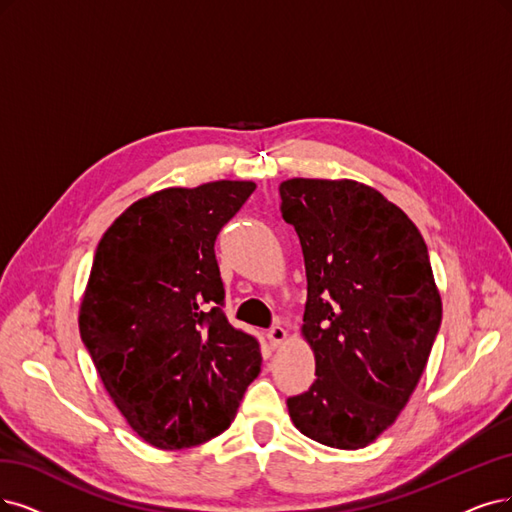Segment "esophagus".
Instances as JSON below:
<instances>
[{"label":"esophagus","mask_w":512,"mask_h":512,"mask_svg":"<svg viewBox=\"0 0 512 512\" xmlns=\"http://www.w3.org/2000/svg\"><path fill=\"white\" fill-rule=\"evenodd\" d=\"M268 339H270V346H272V348H278V346L287 339V331L282 329L280 325H276V327H272V329L268 331Z\"/></svg>","instance_id":"34e87169"}]
</instances>
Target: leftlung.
Here are the masks:
<instances>
[{
  "instance_id": "8db88e82",
  "label": "left lung",
  "mask_w": 512,
  "mask_h": 512,
  "mask_svg": "<svg viewBox=\"0 0 512 512\" xmlns=\"http://www.w3.org/2000/svg\"><path fill=\"white\" fill-rule=\"evenodd\" d=\"M280 198L304 251L301 337L316 361L289 415L312 441L367 447L405 409L441 327L426 242L399 206L352 179H287Z\"/></svg>"
}]
</instances>
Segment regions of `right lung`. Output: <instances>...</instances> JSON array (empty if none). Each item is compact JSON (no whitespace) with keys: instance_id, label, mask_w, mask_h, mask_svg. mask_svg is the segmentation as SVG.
Returning a JSON list of instances; mask_svg holds the SVG:
<instances>
[{"instance_id":"right-lung-1","label":"right lung","mask_w":512,"mask_h":512,"mask_svg":"<svg viewBox=\"0 0 512 512\" xmlns=\"http://www.w3.org/2000/svg\"><path fill=\"white\" fill-rule=\"evenodd\" d=\"M253 181L166 187L132 202L94 253L80 335L113 405L151 447L211 441L261 371L257 339L223 312L221 227Z\"/></svg>"}]
</instances>
